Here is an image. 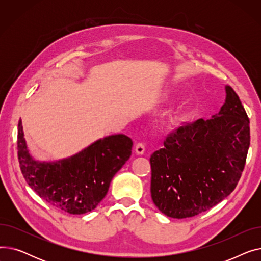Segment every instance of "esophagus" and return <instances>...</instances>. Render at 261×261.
I'll return each mask as SVG.
<instances>
[{"label":"esophagus","instance_id":"34e87169","mask_svg":"<svg viewBox=\"0 0 261 261\" xmlns=\"http://www.w3.org/2000/svg\"><path fill=\"white\" fill-rule=\"evenodd\" d=\"M135 152L138 154H144L145 152V144L144 143H138L135 145Z\"/></svg>","mask_w":261,"mask_h":261}]
</instances>
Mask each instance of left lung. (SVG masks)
Segmentation results:
<instances>
[{"mask_svg":"<svg viewBox=\"0 0 261 261\" xmlns=\"http://www.w3.org/2000/svg\"><path fill=\"white\" fill-rule=\"evenodd\" d=\"M218 116L200 118L169 134L150 156L151 198L167 217L211 210L234 190L250 147V119L231 87Z\"/></svg>","mask_w":261,"mask_h":261,"instance_id":"8db88e82","label":"left lung"}]
</instances>
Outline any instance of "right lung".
Instances as JSON below:
<instances>
[{"label":"right lung","mask_w":261,"mask_h":261,"mask_svg":"<svg viewBox=\"0 0 261 261\" xmlns=\"http://www.w3.org/2000/svg\"><path fill=\"white\" fill-rule=\"evenodd\" d=\"M18 159L25 181L35 193L62 212L81 215L93 211L106 197L115 173L130 155L133 142L116 134L95 142L84 151L59 162H36L18 125Z\"/></svg>","instance_id":"obj_1"}]
</instances>
